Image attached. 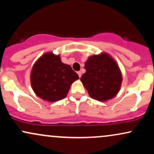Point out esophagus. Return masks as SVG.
I'll list each match as a JSON object with an SVG mask.
<instances>
[{
    "mask_svg": "<svg viewBox=\"0 0 154 154\" xmlns=\"http://www.w3.org/2000/svg\"><path fill=\"white\" fill-rule=\"evenodd\" d=\"M77 74H78L79 77H81V76H82V73H81V72H80V71H79V72H77Z\"/></svg>",
    "mask_w": 154,
    "mask_h": 154,
    "instance_id": "esophagus-1",
    "label": "esophagus"
}]
</instances>
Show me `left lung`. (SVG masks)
<instances>
[{"instance_id":"1","label":"left lung","mask_w":154,"mask_h":154,"mask_svg":"<svg viewBox=\"0 0 154 154\" xmlns=\"http://www.w3.org/2000/svg\"><path fill=\"white\" fill-rule=\"evenodd\" d=\"M86 72L81 77L83 85L93 99L106 101L116 96L122 81L121 71L106 53L90 56L85 63Z\"/></svg>"}]
</instances>
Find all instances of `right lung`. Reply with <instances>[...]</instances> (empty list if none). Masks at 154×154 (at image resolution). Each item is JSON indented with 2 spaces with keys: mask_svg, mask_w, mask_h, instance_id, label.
Here are the masks:
<instances>
[{
  "mask_svg": "<svg viewBox=\"0 0 154 154\" xmlns=\"http://www.w3.org/2000/svg\"><path fill=\"white\" fill-rule=\"evenodd\" d=\"M79 76L70 65L62 63L59 55L51 52L43 54L33 65L30 82L35 93L47 101L64 98L71 85Z\"/></svg>",
  "mask_w": 154,
  "mask_h": 154,
  "instance_id": "right-lung-1",
  "label": "right lung"
}]
</instances>
